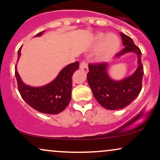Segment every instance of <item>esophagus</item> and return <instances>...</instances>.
Returning <instances> with one entry per match:
<instances>
[{
	"mask_svg": "<svg viewBox=\"0 0 160 160\" xmlns=\"http://www.w3.org/2000/svg\"><path fill=\"white\" fill-rule=\"evenodd\" d=\"M80 69L82 71H84L86 73H88V71H89V68H88V65L87 63V62L82 61V63H80Z\"/></svg>",
	"mask_w": 160,
	"mask_h": 160,
	"instance_id": "obj_1",
	"label": "esophagus"
}]
</instances>
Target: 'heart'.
Segmentation results:
<instances>
[{
	"instance_id": "heart-1",
	"label": "heart",
	"mask_w": 160,
	"mask_h": 160,
	"mask_svg": "<svg viewBox=\"0 0 160 160\" xmlns=\"http://www.w3.org/2000/svg\"><path fill=\"white\" fill-rule=\"evenodd\" d=\"M120 45V38L115 34L97 33L94 38L93 48H97L94 59L99 63L108 61L115 55Z\"/></svg>"
}]
</instances>
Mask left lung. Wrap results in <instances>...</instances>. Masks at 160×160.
I'll list each match as a JSON object with an SVG mask.
<instances>
[{"label": "left lung", "mask_w": 160, "mask_h": 160, "mask_svg": "<svg viewBox=\"0 0 160 160\" xmlns=\"http://www.w3.org/2000/svg\"><path fill=\"white\" fill-rule=\"evenodd\" d=\"M125 48L118 52L119 58L127 52L137 55L138 67L133 74L120 81H115L109 76L107 63L89 64L87 82L97 102L108 110H119L126 108L139 94L142 87L143 68L142 52L130 37L120 33Z\"/></svg>", "instance_id": "8db88e82"}]
</instances>
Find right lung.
Masks as SVG:
<instances>
[{
    "instance_id": "1",
    "label": "right lung",
    "mask_w": 160,
    "mask_h": 160,
    "mask_svg": "<svg viewBox=\"0 0 160 160\" xmlns=\"http://www.w3.org/2000/svg\"><path fill=\"white\" fill-rule=\"evenodd\" d=\"M45 31L34 37H40ZM21 47L18 50V60L21 56ZM78 61L66 66L60 71L58 75L49 84L39 87L25 84L18 74L17 66L15 76L17 80L18 92L23 99L34 110L45 114H58L69 104L71 99L72 76L78 70Z\"/></svg>"
}]
</instances>
